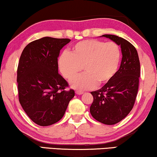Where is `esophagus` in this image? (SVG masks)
Returning <instances> with one entry per match:
<instances>
[{"instance_id": "esophagus-1", "label": "esophagus", "mask_w": 157, "mask_h": 157, "mask_svg": "<svg viewBox=\"0 0 157 157\" xmlns=\"http://www.w3.org/2000/svg\"><path fill=\"white\" fill-rule=\"evenodd\" d=\"M76 94L77 95H81V94H83V92L82 91H80V90H76Z\"/></svg>"}]
</instances>
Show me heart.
<instances>
[{"mask_svg":"<svg viewBox=\"0 0 157 157\" xmlns=\"http://www.w3.org/2000/svg\"><path fill=\"white\" fill-rule=\"evenodd\" d=\"M120 49L114 42L88 40L76 43L71 53L63 52L59 58V68L67 79H71L83 69L85 73L75 77L71 85L87 90L110 81L116 73L120 61Z\"/></svg>","mask_w":157,"mask_h":157,"instance_id":"heart-1","label":"heart"}]
</instances>
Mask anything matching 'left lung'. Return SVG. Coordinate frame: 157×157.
Segmentation results:
<instances>
[{
	"mask_svg": "<svg viewBox=\"0 0 157 157\" xmlns=\"http://www.w3.org/2000/svg\"><path fill=\"white\" fill-rule=\"evenodd\" d=\"M121 47L122 54L120 69L112 79L101 89L90 93L94 101L90 114L97 121L115 124L123 120L135 105L139 88L140 63L135 47L123 38L103 35Z\"/></svg>",
	"mask_w": 157,
	"mask_h": 157,
	"instance_id": "1",
	"label": "left lung"
}]
</instances>
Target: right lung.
Instances as JSON below:
<instances>
[{"label":"right lung","mask_w":157,"mask_h":157,"mask_svg":"<svg viewBox=\"0 0 157 157\" xmlns=\"http://www.w3.org/2000/svg\"><path fill=\"white\" fill-rule=\"evenodd\" d=\"M71 40L42 37L27 45L17 71L18 98L28 117L38 125L49 126L62 119L74 97L73 89L58 73L60 50Z\"/></svg>","instance_id":"right-lung-1"}]
</instances>
